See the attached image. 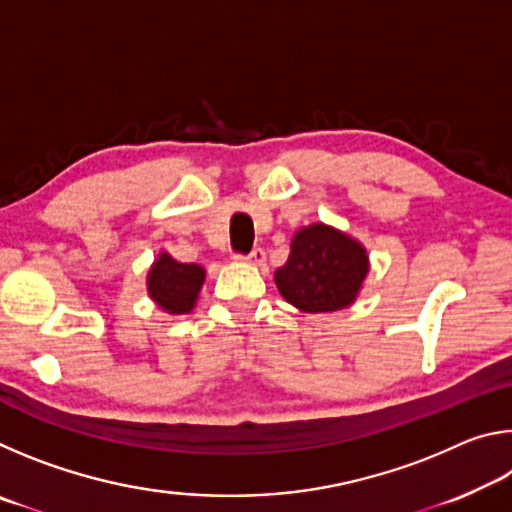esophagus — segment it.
<instances>
[{
  "label": "esophagus",
  "instance_id": "esophagus-1",
  "mask_svg": "<svg viewBox=\"0 0 512 512\" xmlns=\"http://www.w3.org/2000/svg\"><path fill=\"white\" fill-rule=\"evenodd\" d=\"M237 259H241V262H248V264H255V266H262L266 262V253L262 248H255V250H250L248 255H237Z\"/></svg>",
  "mask_w": 512,
  "mask_h": 512
}]
</instances>
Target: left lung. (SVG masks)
Returning a JSON list of instances; mask_svg holds the SVG:
<instances>
[{
  "instance_id": "1",
  "label": "left lung",
  "mask_w": 512,
  "mask_h": 512,
  "mask_svg": "<svg viewBox=\"0 0 512 512\" xmlns=\"http://www.w3.org/2000/svg\"><path fill=\"white\" fill-rule=\"evenodd\" d=\"M366 275V248L332 225L314 223L293 235L289 259L275 271V284L293 307L323 314L350 307Z\"/></svg>"
}]
</instances>
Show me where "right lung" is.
Masks as SVG:
<instances>
[{
  "label": "right lung",
  "instance_id": "right-lung-1",
  "mask_svg": "<svg viewBox=\"0 0 512 512\" xmlns=\"http://www.w3.org/2000/svg\"><path fill=\"white\" fill-rule=\"evenodd\" d=\"M203 282V266L176 262L169 253H160L146 277V289L155 305L167 314H189L196 307Z\"/></svg>",
  "mask_w": 512,
  "mask_h": 512
}]
</instances>
